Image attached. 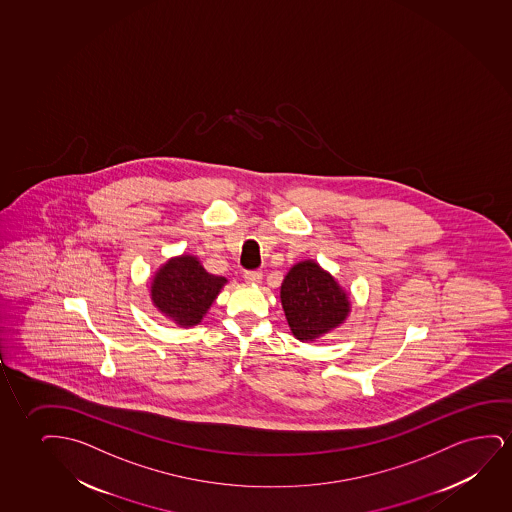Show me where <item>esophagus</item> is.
<instances>
[{
  "label": "esophagus",
  "mask_w": 512,
  "mask_h": 512,
  "mask_svg": "<svg viewBox=\"0 0 512 512\" xmlns=\"http://www.w3.org/2000/svg\"><path fill=\"white\" fill-rule=\"evenodd\" d=\"M245 280L248 281V283H260L262 281V271H259V269H253V271H245Z\"/></svg>",
  "instance_id": "obj_1"
}]
</instances>
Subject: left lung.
I'll list each match as a JSON object with an SVG mask.
<instances>
[{
  "mask_svg": "<svg viewBox=\"0 0 512 512\" xmlns=\"http://www.w3.org/2000/svg\"><path fill=\"white\" fill-rule=\"evenodd\" d=\"M281 304L292 334L301 341L334 329L350 311L348 294L313 260L290 269L281 285Z\"/></svg>",
  "mask_w": 512,
  "mask_h": 512,
  "instance_id": "8db88e82",
  "label": "left lung"
}]
</instances>
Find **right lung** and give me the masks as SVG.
Instances as JSON below:
<instances>
[{
  "label": "right lung",
  "mask_w": 512,
  "mask_h": 512,
  "mask_svg": "<svg viewBox=\"0 0 512 512\" xmlns=\"http://www.w3.org/2000/svg\"><path fill=\"white\" fill-rule=\"evenodd\" d=\"M225 278L206 273L196 257L169 260L152 283V299L157 308L183 327L201 322L215 301Z\"/></svg>",
  "instance_id": "1"
}]
</instances>
